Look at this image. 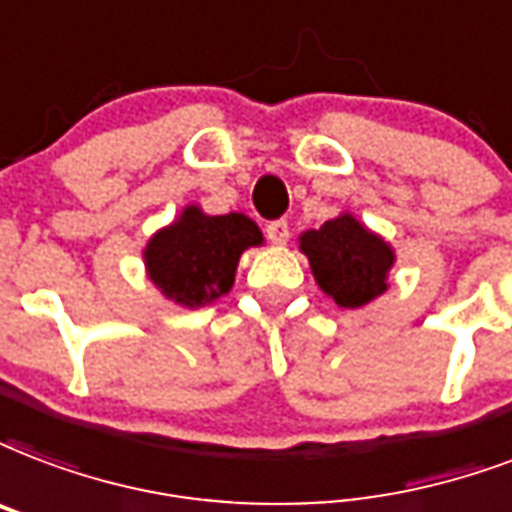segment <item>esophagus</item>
I'll use <instances>...</instances> for the list:
<instances>
[{"label": "esophagus", "instance_id": "1", "mask_svg": "<svg viewBox=\"0 0 512 512\" xmlns=\"http://www.w3.org/2000/svg\"><path fill=\"white\" fill-rule=\"evenodd\" d=\"M265 236H268V241H273V244H287V239H290V228H287V222L284 220H273L268 222Z\"/></svg>", "mask_w": 512, "mask_h": 512}]
</instances>
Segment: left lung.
Returning <instances> with one entry per match:
<instances>
[{"label": "left lung", "mask_w": 512, "mask_h": 512, "mask_svg": "<svg viewBox=\"0 0 512 512\" xmlns=\"http://www.w3.org/2000/svg\"><path fill=\"white\" fill-rule=\"evenodd\" d=\"M317 284L343 308H360L386 290V273L395 263L392 249L365 230L351 214L327 220L300 236Z\"/></svg>", "instance_id": "obj_1"}]
</instances>
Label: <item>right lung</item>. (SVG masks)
I'll list each match as a JSON object with an SVG mask.
<instances>
[{
  "label": "right lung",
  "mask_w": 512,
  "mask_h": 512,
  "mask_svg": "<svg viewBox=\"0 0 512 512\" xmlns=\"http://www.w3.org/2000/svg\"><path fill=\"white\" fill-rule=\"evenodd\" d=\"M260 241L263 233L244 214L209 217L190 206L147 244L144 260L150 279L166 298L179 306L201 308L233 287L241 252Z\"/></svg>",
  "instance_id": "add662e5"
}]
</instances>
